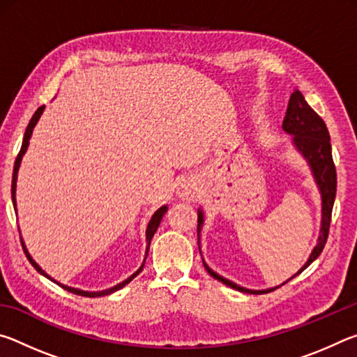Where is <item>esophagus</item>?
<instances>
[{
  "label": "esophagus",
  "mask_w": 357,
  "mask_h": 357,
  "mask_svg": "<svg viewBox=\"0 0 357 357\" xmlns=\"http://www.w3.org/2000/svg\"><path fill=\"white\" fill-rule=\"evenodd\" d=\"M179 197L183 198V200H192L193 197H195L197 193V187L195 184L192 183V181H184L183 184L179 187Z\"/></svg>",
  "instance_id": "obj_1"
}]
</instances>
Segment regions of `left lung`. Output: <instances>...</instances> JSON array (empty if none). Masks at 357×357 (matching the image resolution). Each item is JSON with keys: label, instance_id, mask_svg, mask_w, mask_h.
Here are the masks:
<instances>
[{"label": "left lung", "instance_id": "1", "mask_svg": "<svg viewBox=\"0 0 357 357\" xmlns=\"http://www.w3.org/2000/svg\"><path fill=\"white\" fill-rule=\"evenodd\" d=\"M282 128L288 134H293V142L312 167L313 176L317 179V184L321 190V200H323V217H321V233H319L318 244L313 249L309 261L304 264L298 274H301L307 266H310L323 252L326 241L329 236V227H331V217H332V208H334L335 200V190H337V172L334 160H332V151H331V138L328 128H326L324 121L318 116V113L307 104L304 96L301 91H296L289 96L287 114L283 118ZM203 223V213L198 211V227ZM204 268L208 273L214 277L215 280L225 283L227 287L238 289L243 293L250 294H261L269 293L275 288L263 289V291H253V289H247L236 285V283L223 279L222 275L215 274L213 269H209L206 263L203 261ZM296 274V275H298ZM294 275V277H296ZM293 279V277H291Z\"/></svg>", "mask_w": 357, "mask_h": 357}]
</instances>
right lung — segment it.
Wrapping results in <instances>:
<instances>
[{
    "mask_svg": "<svg viewBox=\"0 0 357 357\" xmlns=\"http://www.w3.org/2000/svg\"><path fill=\"white\" fill-rule=\"evenodd\" d=\"M42 112H44V105L42 107H39L38 110H36V113L33 114V118H31V121H29V124H28V128H26V132H25V137H23V143H22V148H20V151H19V155H17V159H15V165H14V174H12V202H14V206H15V209H17V204H15V187H17V173H19V167H20V162H22V157H23V154H25V151L28 149V144H29V138H31V134H33V129H34V126H36V123H38L39 121V118H40V114H42ZM167 213V206H162L160 209H157L155 213H154V215L151 217V220H149V225H148V229H146V241H148V249H146V255H148V250H149V244H151V239H153V236H154V233L157 231V228H159V225H160V220H162V217H164V214ZM22 241V247H23V252H25V255H26V258L29 259V263H31L33 266H34V269L38 271V273H40L42 275H45L47 279H50V280H53L50 275H47L44 271H42L40 268H39V264L34 261V259L31 258V255H29L28 253V250H26V247H25V243H23V239H20ZM143 266H144V263L142 264V268L137 271L135 274H132L128 280H124L123 283H119V285H116V287H113V288H110V289H105V291H98V293H89V291H82V289H77V288H70V287H66V285H61V283H58L56 280H53L55 283H58L59 287H63L64 289H68L69 293H74V294H78V296H86V298H99V296H107V294H110V293H114L116 291V289H121L123 287H126L128 285V283L130 282V280H134L135 277L142 273L143 271Z\"/></svg>",
    "mask_w": 357,
    "mask_h": 357,
    "instance_id": "1",
    "label": "right lung"
}]
</instances>
